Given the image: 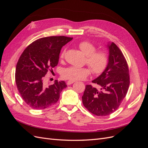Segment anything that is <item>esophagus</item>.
I'll return each instance as SVG.
<instances>
[{"label": "esophagus", "instance_id": "obj_1", "mask_svg": "<svg viewBox=\"0 0 148 148\" xmlns=\"http://www.w3.org/2000/svg\"><path fill=\"white\" fill-rule=\"evenodd\" d=\"M75 81H73V80H69V81L67 82V84L70 85V84H73V83H75Z\"/></svg>", "mask_w": 148, "mask_h": 148}]
</instances>
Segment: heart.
<instances>
[{"instance_id":"heart-1","label":"heart","mask_w":148,"mask_h":148,"mask_svg":"<svg viewBox=\"0 0 148 148\" xmlns=\"http://www.w3.org/2000/svg\"><path fill=\"white\" fill-rule=\"evenodd\" d=\"M78 47L85 57V63L90 68L95 75L102 73L106 69L108 63V57L103 51H96V47L91 42L84 41L78 44ZM65 49L62 52L60 57L64 58ZM90 74V70L87 67L70 66L64 69L62 73V77L70 80H82L86 78Z\"/></svg>"}]
</instances>
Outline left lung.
<instances>
[{
    "mask_svg": "<svg viewBox=\"0 0 148 148\" xmlns=\"http://www.w3.org/2000/svg\"><path fill=\"white\" fill-rule=\"evenodd\" d=\"M107 47L109 55L106 69L92 81L100 89L86 85L82 96L84 106L97 116L108 115L117 110L130 85L128 66L123 53L114 42L109 43Z\"/></svg>",
    "mask_w": 148,
    "mask_h": 148,
    "instance_id": "1",
    "label": "left lung"
}]
</instances>
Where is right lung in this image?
<instances>
[{"mask_svg":"<svg viewBox=\"0 0 148 148\" xmlns=\"http://www.w3.org/2000/svg\"><path fill=\"white\" fill-rule=\"evenodd\" d=\"M73 38L60 36L42 38L26 47L17 62L15 82L22 99L32 109L41 110L54 105L66 87L65 82L47 86L44 78L57 65L62 47Z\"/></svg>","mask_w":148,"mask_h":148,"instance_id":"add662e5","label":"right lung"}]
</instances>
